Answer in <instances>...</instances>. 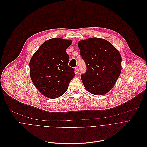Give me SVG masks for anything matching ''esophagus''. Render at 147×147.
Returning a JSON list of instances; mask_svg holds the SVG:
<instances>
[{
    "label": "esophagus",
    "mask_w": 147,
    "mask_h": 147,
    "mask_svg": "<svg viewBox=\"0 0 147 147\" xmlns=\"http://www.w3.org/2000/svg\"><path fill=\"white\" fill-rule=\"evenodd\" d=\"M75 73H76V74L78 73V72H79V67H75Z\"/></svg>",
    "instance_id": "obj_1"
}]
</instances>
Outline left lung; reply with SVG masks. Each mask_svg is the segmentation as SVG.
I'll use <instances>...</instances> for the list:
<instances>
[{
	"label": "left lung",
	"mask_w": 147,
	"mask_h": 147,
	"mask_svg": "<svg viewBox=\"0 0 147 147\" xmlns=\"http://www.w3.org/2000/svg\"><path fill=\"white\" fill-rule=\"evenodd\" d=\"M86 66L81 79L87 91L102 95L114 86L121 72L122 58L118 50L104 39L90 38L78 43Z\"/></svg>",
	"instance_id": "8db88e82"
}]
</instances>
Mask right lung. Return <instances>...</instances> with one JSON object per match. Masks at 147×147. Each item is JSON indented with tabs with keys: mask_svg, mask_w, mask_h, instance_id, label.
I'll return each instance as SVG.
<instances>
[{
	"mask_svg": "<svg viewBox=\"0 0 147 147\" xmlns=\"http://www.w3.org/2000/svg\"><path fill=\"white\" fill-rule=\"evenodd\" d=\"M72 41L60 38L43 43L29 63L31 79L42 94L48 98H58L67 91L75 76V70L68 65L66 49Z\"/></svg>",
	"mask_w": 147,
	"mask_h": 147,
	"instance_id": "add662e5",
	"label": "right lung"
}]
</instances>
